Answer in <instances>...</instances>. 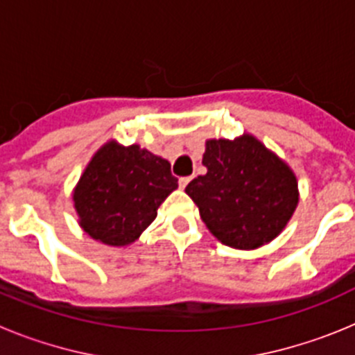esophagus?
<instances>
[{"instance_id":"esophagus-1","label":"esophagus","mask_w":355,"mask_h":355,"mask_svg":"<svg viewBox=\"0 0 355 355\" xmlns=\"http://www.w3.org/2000/svg\"><path fill=\"white\" fill-rule=\"evenodd\" d=\"M190 180H192V178H188V175H184V178H180V187L184 188L188 183H190Z\"/></svg>"}]
</instances>
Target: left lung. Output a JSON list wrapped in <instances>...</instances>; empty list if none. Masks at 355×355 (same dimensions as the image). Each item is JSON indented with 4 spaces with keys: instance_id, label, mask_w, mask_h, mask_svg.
Masks as SVG:
<instances>
[{
    "instance_id": "left-lung-1",
    "label": "left lung",
    "mask_w": 355,
    "mask_h": 355,
    "mask_svg": "<svg viewBox=\"0 0 355 355\" xmlns=\"http://www.w3.org/2000/svg\"><path fill=\"white\" fill-rule=\"evenodd\" d=\"M202 165L208 172L184 192L222 243L256 249L283 231L299 202L297 180L259 140L250 135L208 140Z\"/></svg>"
}]
</instances>
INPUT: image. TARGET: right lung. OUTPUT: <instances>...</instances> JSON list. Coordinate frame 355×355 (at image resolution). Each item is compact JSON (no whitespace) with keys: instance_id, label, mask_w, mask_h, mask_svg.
Instances as JSON below:
<instances>
[{"instance_id":"add662e5","label":"right lung","mask_w":355,"mask_h":355,"mask_svg":"<svg viewBox=\"0 0 355 355\" xmlns=\"http://www.w3.org/2000/svg\"><path fill=\"white\" fill-rule=\"evenodd\" d=\"M178 188L171 163L139 146L110 142L97 150L74 190L80 225L106 245H128L156 218Z\"/></svg>"}]
</instances>
